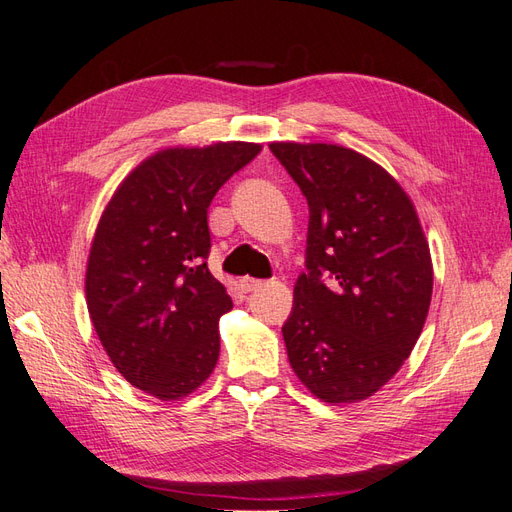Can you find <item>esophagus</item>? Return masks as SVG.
<instances>
[{"instance_id":"34e87169","label":"esophagus","mask_w":512,"mask_h":512,"mask_svg":"<svg viewBox=\"0 0 512 512\" xmlns=\"http://www.w3.org/2000/svg\"><path fill=\"white\" fill-rule=\"evenodd\" d=\"M239 286H241V290H243V292H254V290H258V288L265 286V282H262V280H256V277L245 275V277H241Z\"/></svg>"}]
</instances>
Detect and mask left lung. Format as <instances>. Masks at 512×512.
<instances>
[{
  "instance_id": "left-lung-1",
  "label": "left lung",
  "mask_w": 512,
  "mask_h": 512,
  "mask_svg": "<svg viewBox=\"0 0 512 512\" xmlns=\"http://www.w3.org/2000/svg\"><path fill=\"white\" fill-rule=\"evenodd\" d=\"M309 205L305 273L282 327L297 378L327 404L380 391L429 312L433 267L410 196L348 147L271 143Z\"/></svg>"
}]
</instances>
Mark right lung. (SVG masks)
I'll use <instances>...</instances> for the list:
<instances>
[{"label": "right lung", "instance_id": "1", "mask_svg": "<svg viewBox=\"0 0 512 512\" xmlns=\"http://www.w3.org/2000/svg\"><path fill=\"white\" fill-rule=\"evenodd\" d=\"M260 149H162L119 183L102 213L85 273L89 318L119 374L147 395L188 397L218 363V322L232 301L207 267V209Z\"/></svg>", "mask_w": 512, "mask_h": 512}]
</instances>
